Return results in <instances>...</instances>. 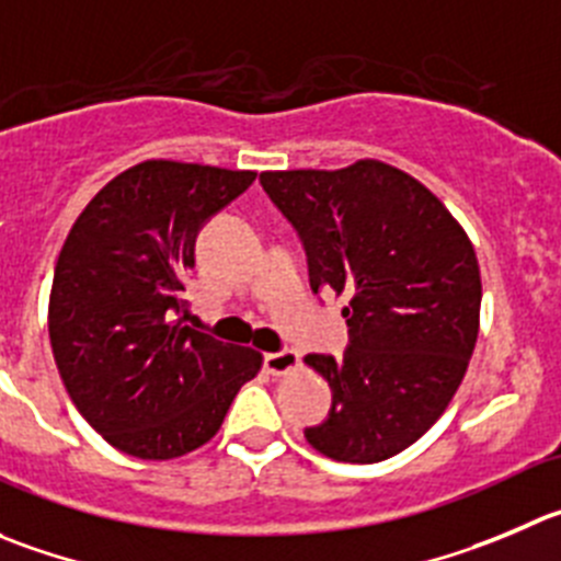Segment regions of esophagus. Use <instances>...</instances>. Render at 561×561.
I'll use <instances>...</instances> for the list:
<instances>
[{
	"instance_id": "esophagus-1",
	"label": "esophagus",
	"mask_w": 561,
	"mask_h": 561,
	"mask_svg": "<svg viewBox=\"0 0 561 561\" xmlns=\"http://www.w3.org/2000/svg\"><path fill=\"white\" fill-rule=\"evenodd\" d=\"M264 366L270 375H289V371H295L297 366H300V352L297 350H277V352H266L264 355Z\"/></svg>"
}]
</instances>
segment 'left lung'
<instances>
[{
  "mask_svg": "<svg viewBox=\"0 0 561 561\" xmlns=\"http://www.w3.org/2000/svg\"><path fill=\"white\" fill-rule=\"evenodd\" d=\"M259 181L306 248L311 289L352 295L344 355L306 357L333 391L306 440L339 462L388 460L466 377L482 306L473 244L424 184L377 159Z\"/></svg>",
  "mask_w": 561,
  "mask_h": 561,
  "instance_id": "1",
  "label": "left lung"
}]
</instances>
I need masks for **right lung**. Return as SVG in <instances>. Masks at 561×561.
<instances>
[{"label":"right lung","instance_id":"1","mask_svg":"<svg viewBox=\"0 0 561 561\" xmlns=\"http://www.w3.org/2000/svg\"><path fill=\"white\" fill-rule=\"evenodd\" d=\"M253 181V170L148 159L115 175L62 244L51 352L79 413L124 455L195 451L259 375V352L181 322L197 233Z\"/></svg>","mask_w":561,"mask_h":561}]
</instances>
